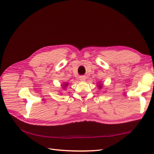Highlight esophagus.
<instances>
[{
	"mask_svg": "<svg viewBox=\"0 0 154 154\" xmlns=\"http://www.w3.org/2000/svg\"><path fill=\"white\" fill-rule=\"evenodd\" d=\"M80 80L81 81H85V76H81L80 77Z\"/></svg>",
	"mask_w": 154,
	"mask_h": 154,
	"instance_id": "obj_1",
	"label": "esophagus"
}]
</instances>
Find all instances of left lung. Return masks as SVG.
Returning <instances> with one entry per match:
<instances>
[{"label": "left lung", "instance_id": "1", "mask_svg": "<svg viewBox=\"0 0 154 154\" xmlns=\"http://www.w3.org/2000/svg\"><path fill=\"white\" fill-rule=\"evenodd\" d=\"M97 87H98V88H101L102 87H103V83H99V84H97Z\"/></svg>", "mask_w": 154, "mask_h": 154}]
</instances>
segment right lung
I'll use <instances>...</instances> for the list:
<instances>
[{
	"mask_svg": "<svg viewBox=\"0 0 154 154\" xmlns=\"http://www.w3.org/2000/svg\"><path fill=\"white\" fill-rule=\"evenodd\" d=\"M68 85H69V83H64L62 85L63 87H62V88H63V89H65V88H66V87H67V86H68Z\"/></svg>",
	"mask_w": 154,
	"mask_h": 154,
	"instance_id": "add662e5",
	"label": "right lung"
}]
</instances>
